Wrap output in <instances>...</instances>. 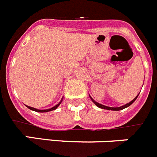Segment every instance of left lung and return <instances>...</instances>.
<instances>
[{"instance_id":"8db88e82","label":"left lung","mask_w":157,"mask_h":157,"mask_svg":"<svg viewBox=\"0 0 157 157\" xmlns=\"http://www.w3.org/2000/svg\"><path fill=\"white\" fill-rule=\"evenodd\" d=\"M138 95H137V97H136V98H134V99L132 100V101H130L129 103H128V104H126V105H123V106H121V107H115V108H114V107H109V106H105V105H101V104H99V103L96 102V101H94V100L93 99V98H91V96H90V98H91V99L92 100V101H93V102H94V104H95V105H97V106H98V107H99V108H101V109H109V110H116V111H118V110L124 109V108H127V107H128V106H129V105H131V104H132V103H133L134 101H135V100H136V98H138Z\"/></svg>"}]
</instances>
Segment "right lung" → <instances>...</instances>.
Masks as SVG:
<instances>
[{"label": "right lung", "mask_w": 157, "mask_h": 157, "mask_svg": "<svg viewBox=\"0 0 157 157\" xmlns=\"http://www.w3.org/2000/svg\"><path fill=\"white\" fill-rule=\"evenodd\" d=\"M62 102V101H60V102L58 104V105H56V106L52 107V108L51 109H43V110H40V109H35V108H33V107H30V106H27L28 108L29 109L31 110H33V111H36V112H39V113H45V112H49V111H52V110H54L56 109H57V107L59 106V105H60V103Z\"/></svg>", "instance_id": "1"}]
</instances>
